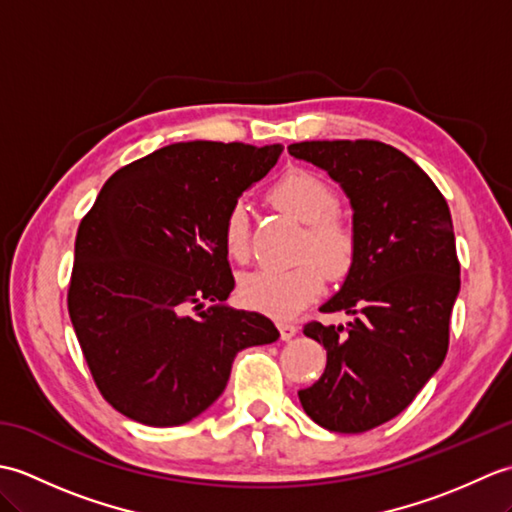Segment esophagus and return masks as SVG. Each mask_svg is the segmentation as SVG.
Listing matches in <instances>:
<instances>
[{
    "mask_svg": "<svg viewBox=\"0 0 512 512\" xmlns=\"http://www.w3.org/2000/svg\"><path fill=\"white\" fill-rule=\"evenodd\" d=\"M297 332H299V328L295 323H279V334L284 341H290Z\"/></svg>",
    "mask_w": 512,
    "mask_h": 512,
    "instance_id": "34e87169",
    "label": "esophagus"
}]
</instances>
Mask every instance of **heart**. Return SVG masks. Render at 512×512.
<instances>
[{"label": "heart", "mask_w": 512, "mask_h": 512, "mask_svg": "<svg viewBox=\"0 0 512 512\" xmlns=\"http://www.w3.org/2000/svg\"><path fill=\"white\" fill-rule=\"evenodd\" d=\"M281 211L306 224L301 242V255L308 257L286 268H257L239 281V297L248 308L264 312L273 319H290L310 301L319 297L328 275L341 279L354 264L356 235L350 222L343 220L336 209V195L328 182L310 171L292 169L284 173L270 189ZM222 246L231 259L242 262L248 255V211L242 202H235L226 211L222 222ZM319 256L322 267L312 260Z\"/></svg>", "instance_id": "b5f03b06"}]
</instances>
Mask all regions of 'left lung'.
I'll return each mask as SVG.
<instances>
[{"mask_svg":"<svg viewBox=\"0 0 512 512\" xmlns=\"http://www.w3.org/2000/svg\"><path fill=\"white\" fill-rule=\"evenodd\" d=\"M288 151L341 184L356 235L350 273L321 306L354 319L303 328L328 365L299 400L323 429L363 433L407 409L447 356L460 292L449 204L416 162L378 140H306Z\"/></svg>","mask_w":512,"mask_h":512,"instance_id":"8db88e82","label":"left lung"}]
</instances>
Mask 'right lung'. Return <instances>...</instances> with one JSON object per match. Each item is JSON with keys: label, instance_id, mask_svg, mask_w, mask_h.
Returning a JSON list of instances; mask_svg holds the SVG:
<instances>
[{"label": "right lung", "instance_id": "right-lung-1", "mask_svg": "<svg viewBox=\"0 0 512 512\" xmlns=\"http://www.w3.org/2000/svg\"><path fill=\"white\" fill-rule=\"evenodd\" d=\"M281 151L167 145L118 169L81 220L68 310L96 387L123 416L189 422L220 398L239 350L279 339L264 314L224 303L235 279L222 222Z\"/></svg>", "mask_w": 512, "mask_h": 512}]
</instances>
